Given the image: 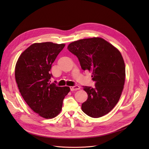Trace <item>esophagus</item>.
<instances>
[{
  "label": "esophagus",
  "instance_id": "obj_1",
  "mask_svg": "<svg viewBox=\"0 0 149 149\" xmlns=\"http://www.w3.org/2000/svg\"><path fill=\"white\" fill-rule=\"evenodd\" d=\"M71 91H75V90H78L80 89L79 86H71L70 87Z\"/></svg>",
  "mask_w": 149,
  "mask_h": 149
}]
</instances>
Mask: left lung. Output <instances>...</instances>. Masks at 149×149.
Returning <instances> with one entry per match:
<instances>
[{"instance_id": "8db88e82", "label": "left lung", "mask_w": 149, "mask_h": 149, "mask_svg": "<svg viewBox=\"0 0 149 149\" xmlns=\"http://www.w3.org/2000/svg\"><path fill=\"white\" fill-rule=\"evenodd\" d=\"M68 50L78 58L81 68L92 72L95 88L83 87L88 94L82 111L93 118L108 114L118 102L124 88L125 68L120 51L101 38L80 39Z\"/></svg>"}]
</instances>
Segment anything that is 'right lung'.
Here are the masks:
<instances>
[{"label":"right lung","instance_id":"add662e5","mask_svg":"<svg viewBox=\"0 0 149 149\" xmlns=\"http://www.w3.org/2000/svg\"><path fill=\"white\" fill-rule=\"evenodd\" d=\"M65 46L47 42L31 45L21 54L15 67L19 92L29 107L45 118H52L62 110L69 87L51 84L52 63Z\"/></svg>","mask_w":149,"mask_h":149}]
</instances>
